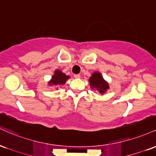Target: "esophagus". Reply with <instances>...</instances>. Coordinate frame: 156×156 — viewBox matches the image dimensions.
<instances>
[{"mask_svg": "<svg viewBox=\"0 0 156 156\" xmlns=\"http://www.w3.org/2000/svg\"><path fill=\"white\" fill-rule=\"evenodd\" d=\"M74 77L76 78H80V76L79 74H76V75H74Z\"/></svg>", "mask_w": 156, "mask_h": 156, "instance_id": "esophagus-1", "label": "esophagus"}]
</instances>
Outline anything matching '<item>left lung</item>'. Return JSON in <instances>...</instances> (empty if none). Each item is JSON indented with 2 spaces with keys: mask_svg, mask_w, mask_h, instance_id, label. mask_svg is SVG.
I'll return each instance as SVG.
<instances>
[{
  "mask_svg": "<svg viewBox=\"0 0 156 156\" xmlns=\"http://www.w3.org/2000/svg\"><path fill=\"white\" fill-rule=\"evenodd\" d=\"M89 83L92 89L95 88L100 93H104L108 89V84L103 80L101 74L99 73H94L89 78Z\"/></svg>",
  "mask_w": 156,
  "mask_h": 156,
  "instance_id": "1",
  "label": "left lung"
}]
</instances>
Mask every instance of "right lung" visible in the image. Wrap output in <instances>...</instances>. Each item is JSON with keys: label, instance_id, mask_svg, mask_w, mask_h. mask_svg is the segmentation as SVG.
<instances>
[{"label": "right lung", "instance_id": "1", "mask_svg": "<svg viewBox=\"0 0 156 156\" xmlns=\"http://www.w3.org/2000/svg\"><path fill=\"white\" fill-rule=\"evenodd\" d=\"M69 77L66 76L64 73L61 72L60 70H55L54 76L52 77V79L51 82H49V85H57V84H64L65 83L66 80H67Z\"/></svg>", "mask_w": 156, "mask_h": 156}]
</instances>
